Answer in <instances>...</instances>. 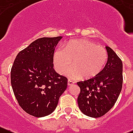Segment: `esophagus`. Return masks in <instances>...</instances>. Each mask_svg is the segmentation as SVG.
Segmentation results:
<instances>
[{
    "label": "esophagus",
    "instance_id": "34e87169",
    "mask_svg": "<svg viewBox=\"0 0 133 133\" xmlns=\"http://www.w3.org/2000/svg\"><path fill=\"white\" fill-rule=\"evenodd\" d=\"M74 82L73 81H71V80H68V86H71V85H72L73 84H74Z\"/></svg>",
    "mask_w": 133,
    "mask_h": 133
}]
</instances>
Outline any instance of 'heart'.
<instances>
[{"label": "heart", "instance_id": "1", "mask_svg": "<svg viewBox=\"0 0 133 133\" xmlns=\"http://www.w3.org/2000/svg\"><path fill=\"white\" fill-rule=\"evenodd\" d=\"M108 55L102 47L87 40H74L64 46V50H55L53 63L58 74H64L70 79H91L100 74L107 62Z\"/></svg>", "mask_w": 133, "mask_h": 133}]
</instances>
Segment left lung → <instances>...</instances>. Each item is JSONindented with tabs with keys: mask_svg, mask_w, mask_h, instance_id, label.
<instances>
[{
	"mask_svg": "<svg viewBox=\"0 0 133 133\" xmlns=\"http://www.w3.org/2000/svg\"><path fill=\"white\" fill-rule=\"evenodd\" d=\"M107 64L95 77L77 82L80 93L77 97L79 109L93 118L102 117L117 101L123 85V63L115 52L106 46Z\"/></svg>",
	"mask_w": 133,
	"mask_h": 133,
	"instance_id": "obj_1",
	"label": "left lung"
}]
</instances>
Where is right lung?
I'll use <instances>...</instances> for the list:
<instances>
[{
	"mask_svg": "<svg viewBox=\"0 0 133 133\" xmlns=\"http://www.w3.org/2000/svg\"><path fill=\"white\" fill-rule=\"evenodd\" d=\"M62 36L41 38L20 51L11 69V85L21 108L36 117L56 109L68 79L54 69L55 48Z\"/></svg>",
	"mask_w": 133,
	"mask_h": 133,
	"instance_id": "right-lung-1",
	"label": "right lung"
}]
</instances>
